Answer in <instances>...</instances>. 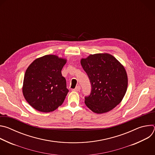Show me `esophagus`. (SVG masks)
<instances>
[{
    "mask_svg": "<svg viewBox=\"0 0 155 155\" xmlns=\"http://www.w3.org/2000/svg\"><path fill=\"white\" fill-rule=\"evenodd\" d=\"M80 89H81L80 86H77L75 88V89L73 90V91H79L80 90Z\"/></svg>",
    "mask_w": 155,
    "mask_h": 155,
    "instance_id": "obj_1",
    "label": "esophagus"
}]
</instances>
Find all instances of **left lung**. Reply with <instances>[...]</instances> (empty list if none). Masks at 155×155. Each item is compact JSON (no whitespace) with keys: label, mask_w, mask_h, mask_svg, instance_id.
Wrapping results in <instances>:
<instances>
[{"label":"left lung","mask_w":155,"mask_h":155,"mask_svg":"<svg viewBox=\"0 0 155 155\" xmlns=\"http://www.w3.org/2000/svg\"><path fill=\"white\" fill-rule=\"evenodd\" d=\"M80 62L91 85L90 95L84 97L86 105L99 114L112 110L127 90V76L123 65L108 53L91 54Z\"/></svg>","instance_id":"1"}]
</instances>
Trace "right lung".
<instances>
[{"label": "right lung", "mask_w": 155, "mask_h": 155, "mask_svg": "<svg viewBox=\"0 0 155 155\" xmlns=\"http://www.w3.org/2000/svg\"><path fill=\"white\" fill-rule=\"evenodd\" d=\"M67 60L45 55L28 68L23 81V96L34 108L41 112L54 111L62 104L69 90L61 71Z\"/></svg>", "instance_id": "obj_1"}]
</instances>
